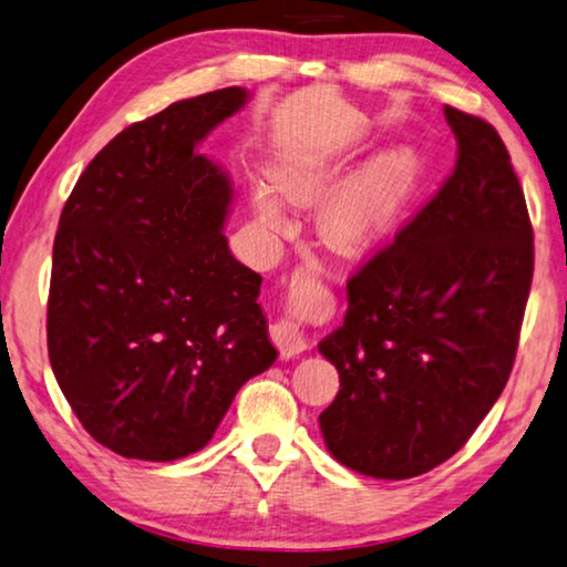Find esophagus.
<instances>
[{"label": "esophagus", "mask_w": 567, "mask_h": 567, "mask_svg": "<svg viewBox=\"0 0 567 567\" xmlns=\"http://www.w3.org/2000/svg\"><path fill=\"white\" fill-rule=\"evenodd\" d=\"M309 276V274H299L296 278H303ZM271 339H274V344L278 347V351H281V357H299V354H303L306 349H309V341H306V337H303V331H301V327L299 323L293 321V317H284V319H278L274 327H271Z\"/></svg>", "instance_id": "1"}]
</instances>
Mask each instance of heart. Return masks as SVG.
Masks as SVG:
<instances>
[{
  "instance_id": "obj_1",
  "label": "heart",
  "mask_w": 567,
  "mask_h": 567,
  "mask_svg": "<svg viewBox=\"0 0 567 567\" xmlns=\"http://www.w3.org/2000/svg\"><path fill=\"white\" fill-rule=\"evenodd\" d=\"M271 181L276 190L293 203L317 200L333 181L327 168L281 165ZM416 165L404 151L384 153L347 178L323 198L319 208V234L331 248L357 254L382 238L414 188ZM254 216L264 234H281L286 226L278 198L266 185L254 190Z\"/></svg>"
}]
</instances>
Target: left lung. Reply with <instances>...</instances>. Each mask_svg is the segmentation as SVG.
<instances>
[{
	"label": "left lung",
	"instance_id": "left-lung-1",
	"mask_svg": "<svg viewBox=\"0 0 567 567\" xmlns=\"http://www.w3.org/2000/svg\"><path fill=\"white\" fill-rule=\"evenodd\" d=\"M457 163L434 198L347 284L319 351L341 389L321 412L341 465L406 480L450 460L509 379L533 284V226L497 130L444 107Z\"/></svg>",
	"mask_w": 567,
	"mask_h": 567
}]
</instances>
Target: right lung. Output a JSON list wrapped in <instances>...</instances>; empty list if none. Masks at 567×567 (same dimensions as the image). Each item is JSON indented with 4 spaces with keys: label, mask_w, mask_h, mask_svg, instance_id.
Returning <instances> with one entry per match:
<instances>
[{
    "label": "right lung",
    "mask_w": 567,
    "mask_h": 567,
    "mask_svg": "<svg viewBox=\"0 0 567 567\" xmlns=\"http://www.w3.org/2000/svg\"><path fill=\"white\" fill-rule=\"evenodd\" d=\"M246 100L244 87L206 92L125 127L62 208L50 364L90 437L123 457L203 450L238 389L278 357L261 276L223 236L230 181L196 151Z\"/></svg>",
    "instance_id": "right-lung-1"
}]
</instances>
